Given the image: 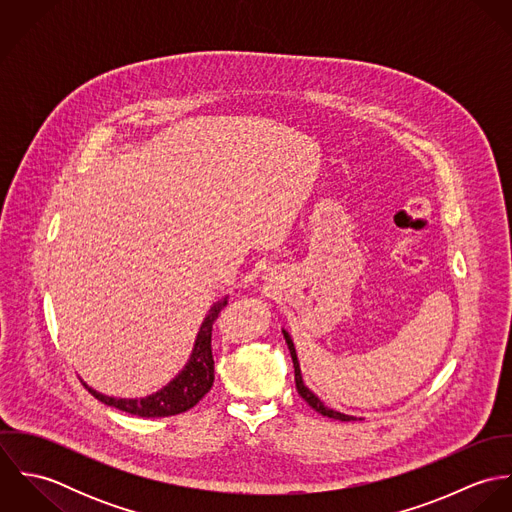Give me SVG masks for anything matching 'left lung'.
<instances>
[{
	"label": "left lung",
	"mask_w": 512,
	"mask_h": 512,
	"mask_svg": "<svg viewBox=\"0 0 512 512\" xmlns=\"http://www.w3.org/2000/svg\"><path fill=\"white\" fill-rule=\"evenodd\" d=\"M282 333H284V339H286L288 349H290V355H292L293 368H295V388H297L299 396H301L315 412H319L321 416H327V418H333V420H341V422L357 420L355 416H349V414H343V412H337V410L325 406V402H323L319 396H315V394L305 386L303 376H301V368H299V361H297V353H295V347H293L292 337H290V333H288L286 329H282Z\"/></svg>",
	"instance_id": "1"
}]
</instances>
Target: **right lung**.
<instances>
[{"label": "right lung", "instance_id": "obj_1", "mask_svg": "<svg viewBox=\"0 0 512 512\" xmlns=\"http://www.w3.org/2000/svg\"><path fill=\"white\" fill-rule=\"evenodd\" d=\"M228 303V295H224L219 301L213 303L209 313L205 315L191 357L185 366L179 370L175 378H171L163 388L157 392L144 396V398H114L108 394H102L88 386V392L96 396L102 404L118 408L122 412H128L132 416L140 418H165L175 416L181 412H187L193 408L213 386L215 380V361H213V349H211V337H213V325L219 317L220 309Z\"/></svg>", "mask_w": 512, "mask_h": 512}]
</instances>
